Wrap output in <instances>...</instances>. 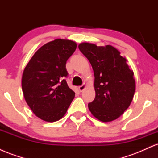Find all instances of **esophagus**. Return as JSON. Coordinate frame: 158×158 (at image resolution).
Returning a JSON list of instances; mask_svg holds the SVG:
<instances>
[{"mask_svg":"<svg viewBox=\"0 0 158 158\" xmlns=\"http://www.w3.org/2000/svg\"><path fill=\"white\" fill-rule=\"evenodd\" d=\"M86 86H87V85H86V84H85V83L82 85H81V86H79V91H80V92L83 91V90L85 89V88H86Z\"/></svg>","mask_w":158,"mask_h":158,"instance_id":"34e87169","label":"esophagus"}]
</instances>
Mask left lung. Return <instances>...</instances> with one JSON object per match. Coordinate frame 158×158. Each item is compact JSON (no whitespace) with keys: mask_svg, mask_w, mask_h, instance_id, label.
Instances as JSON below:
<instances>
[{"mask_svg":"<svg viewBox=\"0 0 158 158\" xmlns=\"http://www.w3.org/2000/svg\"><path fill=\"white\" fill-rule=\"evenodd\" d=\"M79 49L90 61L95 77L96 97L88 104L90 111L102 122L119 118L133 99L136 88L133 70L126 58L111 45L84 42Z\"/></svg>","mask_w":158,"mask_h":158,"instance_id":"1","label":"left lung"}]
</instances>
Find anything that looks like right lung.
I'll return each mask as SVG.
<instances>
[{
	"mask_svg": "<svg viewBox=\"0 0 158 158\" xmlns=\"http://www.w3.org/2000/svg\"><path fill=\"white\" fill-rule=\"evenodd\" d=\"M76 49L75 41L55 39L40 48L23 70V97L42 120L52 123L62 118L75 97L64 78L68 75L67 60Z\"/></svg>",
	"mask_w": 158,
	"mask_h": 158,
	"instance_id": "1",
	"label": "right lung"
}]
</instances>
